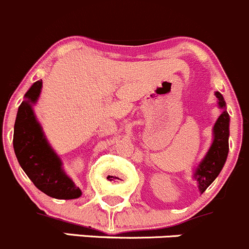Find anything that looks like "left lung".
<instances>
[{"instance_id": "left-lung-1", "label": "left lung", "mask_w": 249, "mask_h": 249, "mask_svg": "<svg viewBox=\"0 0 249 249\" xmlns=\"http://www.w3.org/2000/svg\"><path fill=\"white\" fill-rule=\"evenodd\" d=\"M214 94L218 99V106L223 109V112L214 124L213 142L196 171V180L201 193H204L207 187L219 175L229 151V114L225 110V102L222 94L219 92H216Z\"/></svg>"}]
</instances>
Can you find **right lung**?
I'll use <instances>...</instances> for the list:
<instances>
[{
	"mask_svg": "<svg viewBox=\"0 0 249 249\" xmlns=\"http://www.w3.org/2000/svg\"><path fill=\"white\" fill-rule=\"evenodd\" d=\"M42 89V80L36 81L20 104L14 124V145L18 162L43 193L56 199H76L81 191L65 175L61 160L49 146L42 128L36 120L32 103H36Z\"/></svg>",
	"mask_w": 249,
	"mask_h": 249,
	"instance_id": "1",
	"label": "right lung"
}]
</instances>
